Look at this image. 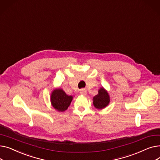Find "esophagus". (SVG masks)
<instances>
[{
	"instance_id": "1",
	"label": "esophagus",
	"mask_w": 160,
	"mask_h": 160,
	"mask_svg": "<svg viewBox=\"0 0 160 160\" xmlns=\"http://www.w3.org/2000/svg\"><path fill=\"white\" fill-rule=\"evenodd\" d=\"M80 93L81 95H86L87 94V92H86V91L85 89H82L80 90Z\"/></svg>"
}]
</instances>
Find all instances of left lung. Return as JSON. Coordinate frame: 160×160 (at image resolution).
I'll list each match as a JSON object with an SVG mask.
<instances>
[{
    "instance_id": "8db88e82",
    "label": "left lung",
    "mask_w": 160,
    "mask_h": 160,
    "mask_svg": "<svg viewBox=\"0 0 160 160\" xmlns=\"http://www.w3.org/2000/svg\"><path fill=\"white\" fill-rule=\"evenodd\" d=\"M93 100L94 106L97 109L101 110L109 104L110 98L108 91L104 88H101L98 90V94L93 97Z\"/></svg>"
}]
</instances>
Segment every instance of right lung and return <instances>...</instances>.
Segmentation results:
<instances>
[{
  "instance_id": "1",
  "label": "right lung",
  "mask_w": 160,
  "mask_h": 160,
  "mask_svg": "<svg viewBox=\"0 0 160 160\" xmlns=\"http://www.w3.org/2000/svg\"><path fill=\"white\" fill-rule=\"evenodd\" d=\"M72 100V96L67 95L62 89H55L50 96V102L55 110L64 112L69 106Z\"/></svg>"
}]
</instances>
